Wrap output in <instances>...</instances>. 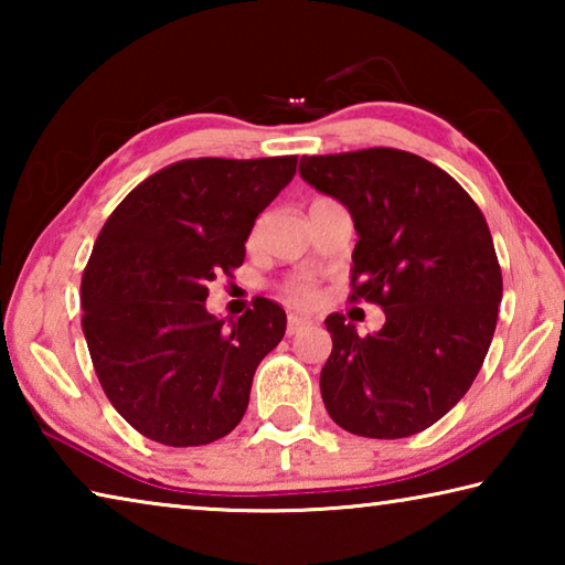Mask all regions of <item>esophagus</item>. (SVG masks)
<instances>
[{
	"instance_id": "1",
	"label": "esophagus",
	"mask_w": 565,
	"mask_h": 565,
	"mask_svg": "<svg viewBox=\"0 0 565 565\" xmlns=\"http://www.w3.org/2000/svg\"><path fill=\"white\" fill-rule=\"evenodd\" d=\"M311 323L309 317H299V313H289V323H286V333L294 337V333H299L301 329H306Z\"/></svg>"
}]
</instances>
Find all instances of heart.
Segmentation results:
<instances>
[{"label":"heart","instance_id":"1","mask_svg":"<svg viewBox=\"0 0 565 565\" xmlns=\"http://www.w3.org/2000/svg\"><path fill=\"white\" fill-rule=\"evenodd\" d=\"M254 234H256V228H254ZM299 294H303V296H309V294H311V289H309V286H299Z\"/></svg>","mask_w":565,"mask_h":565}]
</instances>
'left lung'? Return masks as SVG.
<instances>
[{"label": "left lung", "instance_id": "obj_1", "mask_svg": "<svg viewBox=\"0 0 565 565\" xmlns=\"http://www.w3.org/2000/svg\"><path fill=\"white\" fill-rule=\"evenodd\" d=\"M299 174L349 209L351 299L386 323L359 337L331 313L321 396L341 428L406 438L446 416L483 366L503 296L489 224L454 177L398 149L301 157Z\"/></svg>", "mask_w": 565, "mask_h": 565}]
</instances>
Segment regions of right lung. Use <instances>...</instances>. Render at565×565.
<instances>
[{
    "label": "right lung",
    "mask_w": 565,
    "mask_h": 565,
    "mask_svg": "<svg viewBox=\"0 0 565 565\" xmlns=\"http://www.w3.org/2000/svg\"><path fill=\"white\" fill-rule=\"evenodd\" d=\"M294 174L296 157L177 161L102 226L82 279L84 339L111 406L151 441L204 446L242 420L286 313L259 299L216 319L209 284L244 264L256 216Z\"/></svg>",
    "instance_id": "right-lung-1"
}]
</instances>
